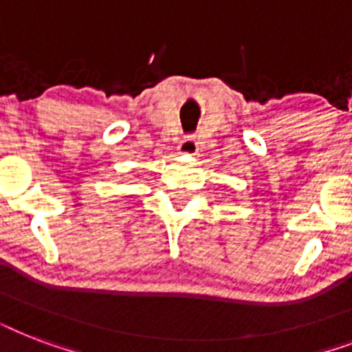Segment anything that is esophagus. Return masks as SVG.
Returning a JSON list of instances; mask_svg holds the SVG:
<instances>
[{
	"mask_svg": "<svg viewBox=\"0 0 352 352\" xmlns=\"http://www.w3.org/2000/svg\"><path fill=\"white\" fill-rule=\"evenodd\" d=\"M177 153L179 155H195L197 153V142L193 137L182 138L181 144L177 146Z\"/></svg>",
	"mask_w": 352,
	"mask_h": 352,
	"instance_id": "34e87169",
	"label": "esophagus"
}]
</instances>
